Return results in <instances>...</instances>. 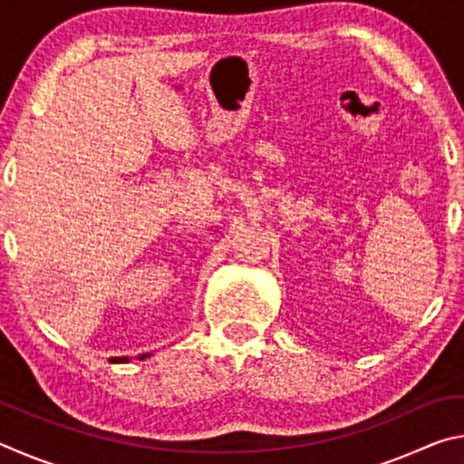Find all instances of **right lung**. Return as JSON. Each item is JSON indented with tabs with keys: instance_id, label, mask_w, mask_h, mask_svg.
<instances>
[{
	"instance_id": "right-lung-1",
	"label": "right lung",
	"mask_w": 464,
	"mask_h": 464,
	"mask_svg": "<svg viewBox=\"0 0 464 464\" xmlns=\"http://www.w3.org/2000/svg\"><path fill=\"white\" fill-rule=\"evenodd\" d=\"M151 354H140L139 356V360H145V358H149ZM110 362H129V358L127 356H121V358H110Z\"/></svg>"
}]
</instances>
